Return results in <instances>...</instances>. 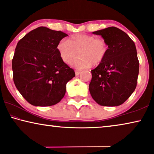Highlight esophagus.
Returning <instances> with one entry per match:
<instances>
[{
	"label": "esophagus",
	"instance_id": "esophagus-1",
	"mask_svg": "<svg viewBox=\"0 0 154 154\" xmlns=\"http://www.w3.org/2000/svg\"><path fill=\"white\" fill-rule=\"evenodd\" d=\"M81 72V70H75V75H79L80 74V73Z\"/></svg>",
	"mask_w": 154,
	"mask_h": 154
}]
</instances>
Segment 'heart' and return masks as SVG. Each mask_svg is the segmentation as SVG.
<instances>
[{
	"instance_id": "heart-1",
	"label": "heart",
	"mask_w": 154,
	"mask_h": 154,
	"mask_svg": "<svg viewBox=\"0 0 154 154\" xmlns=\"http://www.w3.org/2000/svg\"><path fill=\"white\" fill-rule=\"evenodd\" d=\"M58 52L62 60L69 64L77 54L71 65L76 69L89 68L91 65L100 64L106 57L108 45L104 40L95 38L87 34H75L67 41H61L57 46Z\"/></svg>"
}]
</instances>
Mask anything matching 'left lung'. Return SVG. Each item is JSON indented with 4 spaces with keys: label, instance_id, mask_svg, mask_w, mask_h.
<instances>
[{
    "label": "left lung",
    "instance_id": "obj_1",
    "mask_svg": "<svg viewBox=\"0 0 154 154\" xmlns=\"http://www.w3.org/2000/svg\"><path fill=\"white\" fill-rule=\"evenodd\" d=\"M108 45L104 60L91 71L89 90L101 106H117L125 102L135 90L139 60L133 41L115 26L96 31Z\"/></svg>",
    "mask_w": 154,
    "mask_h": 154
}]
</instances>
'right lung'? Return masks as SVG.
<instances>
[{
	"mask_svg": "<svg viewBox=\"0 0 154 154\" xmlns=\"http://www.w3.org/2000/svg\"><path fill=\"white\" fill-rule=\"evenodd\" d=\"M66 33L40 26L17 43L12 59L13 81L29 104L52 106L66 93V83L75 76L63 62L57 46Z\"/></svg>",
	"mask_w": 154,
	"mask_h": 154,
	"instance_id": "add662e5",
	"label": "right lung"
}]
</instances>
